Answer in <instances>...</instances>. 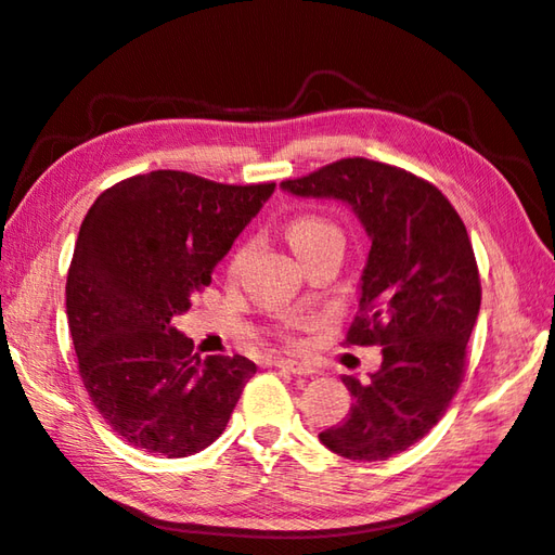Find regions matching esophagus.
<instances>
[{"instance_id":"obj_1","label":"esophagus","mask_w":555,"mask_h":555,"mask_svg":"<svg viewBox=\"0 0 555 555\" xmlns=\"http://www.w3.org/2000/svg\"><path fill=\"white\" fill-rule=\"evenodd\" d=\"M275 365L280 367V371H287V373L299 375V377H306V375H313L315 373V367L306 365L301 361H292V359H280V361H275Z\"/></svg>"}]
</instances>
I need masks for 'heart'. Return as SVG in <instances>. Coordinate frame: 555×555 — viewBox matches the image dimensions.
<instances>
[{"mask_svg": "<svg viewBox=\"0 0 555 555\" xmlns=\"http://www.w3.org/2000/svg\"><path fill=\"white\" fill-rule=\"evenodd\" d=\"M287 237H289V242L294 246V251L299 254V251L309 249V246H315L318 242H323V240L341 237V230L335 223H332V220H327L323 216L306 214V216H299V218L292 220L289 228H287ZM244 256H246V249H240L235 256H232L230 273H237L242 261H244ZM287 327L299 330V327H304V323H301L299 318H289L287 320Z\"/></svg>", "mask_w": 555, "mask_h": 555, "instance_id": "obj_1", "label": "heart"}]
</instances>
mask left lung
Wrapping results in <instances>:
<instances>
[{"mask_svg":"<svg viewBox=\"0 0 555 555\" xmlns=\"http://www.w3.org/2000/svg\"><path fill=\"white\" fill-rule=\"evenodd\" d=\"M280 188L349 204L371 237L347 344H377L382 365L371 382L341 377L351 411L318 437L349 461H387L439 423L463 382L482 301L470 237L433 182L371 158H341Z\"/></svg>","mask_w":555,"mask_h":555,"instance_id":"left-lung-1","label":"left lung"}]
</instances>
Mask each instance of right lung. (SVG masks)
<instances>
[{"label": "right lung", "instance_id": "obj_1", "mask_svg": "<svg viewBox=\"0 0 555 555\" xmlns=\"http://www.w3.org/2000/svg\"><path fill=\"white\" fill-rule=\"evenodd\" d=\"M273 190L152 170L90 206L68 268V327L94 409L128 444L184 459L223 435L256 363L202 359L170 320L211 285Z\"/></svg>", "mask_w": 555, "mask_h": 555}]
</instances>
